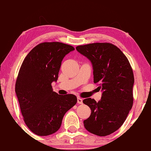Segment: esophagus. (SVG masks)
Returning <instances> with one entry per match:
<instances>
[{
  "mask_svg": "<svg viewBox=\"0 0 151 151\" xmlns=\"http://www.w3.org/2000/svg\"><path fill=\"white\" fill-rule=\"evenodd\" d=\"M77 103L78 104H82L83 103V99L81 98H78L77 99Z\"/></svg>",
  "mask_w": 151,
  "mask_h": 151,
  "instance_id": "34e87169",
  "label": "esophagus"
}]
</instances>
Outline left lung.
Wrapping results in <instances>:
<instances>
[{
    "instance_id": "obj_1",
    "label": "left lung",
    "mask_w": 151,
    "mask_h": 151,
    "mask_svg": "<svg viewBox=\"0 0 151 151\" xmlns=\"http://www.w3.org/2000/svg\"><path fill=\"white\" fill-rule=\"evenodd\" d=\"M76 49L91 61L94 83L103 90L99 102L91 98L83 101L92 111L90 117L83 121L85 128L99 136L111 134L123 124L132 108V68L120 48L111 43L80 45Z\"/></svg>"
}]
</instances>
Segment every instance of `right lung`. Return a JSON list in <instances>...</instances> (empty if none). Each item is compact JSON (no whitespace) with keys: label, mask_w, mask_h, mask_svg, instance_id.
I'll return each instance as SVG.
<instances>
[{"label":"right lung","mask_w":151,"mask_h":151,"mask_svg":"<svg viewBox=\"0 0 151 151\" xmlns=\"http://www.w3.org/2000/svg\"><path fill=\"white\" fill-rule=\"evenodd\" d=\"M75 50L61 42H42L25 57L17 77L15 90L27 127L46 136L59 130L65 114L76 105L75 95H59L52 91L61 61Z\"/></svg>","instance_id":"right-lung-1"}]
</instances>
